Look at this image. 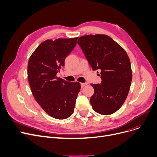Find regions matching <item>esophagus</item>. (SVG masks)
<instances>
[{"label": "esophagus", "mask_w": 157, "mask_h": 157, "mask_svg": "<svg viewBox=\"0 0 157 157\" xmlns=\"http://www.w3.org/2000/svg\"><path fill=\"white\" fill-rule=\"evenodd\" d=\"M80 85H81V87H84L85 86L87 85V83H81Z\"/></svg>", "instance_id": "obj_1"}]
</instances>
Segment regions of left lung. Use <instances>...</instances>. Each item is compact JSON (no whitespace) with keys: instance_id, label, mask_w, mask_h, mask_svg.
<instances>
[{"instance_id":"1","label":"left lung","mask_w":157,"mask_h":157,"mask_svg":"<svg viewBox=\"0 0 157 157\" xmlns=\"http://www.w3.org/2000/svg\"><path fill=\"white\" fill-rule=\"evenodd\" d=\"M77 43L93 70H100L101 84H91L94 93L90 102L101 115L118 110L127 97L132 82L130 59L126 51L109 36L86 35Z\"/></svg>"}]
</instances>
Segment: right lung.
<instances>
[{"label": "right lung", "mask_w": 157, "mask_h": 157, "mask_svg": "<svg viewBox=\"0 0 157 157\" xmlns=\"http://www.w3.org/2000/svg\"><path fill=\"white\" fill-rule=\"evenodd\" d=\"M77 39L44 41L28 61V80L34 98L47 114L56 119H64L72 115L80 90L78 82H70L56 76Z\"/></svg>", "instance_id": "1"}]
</instances>
